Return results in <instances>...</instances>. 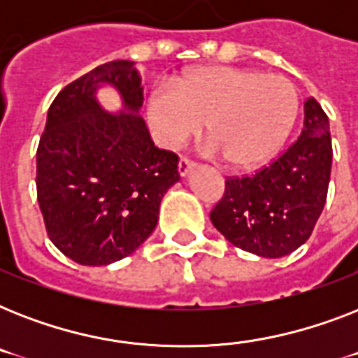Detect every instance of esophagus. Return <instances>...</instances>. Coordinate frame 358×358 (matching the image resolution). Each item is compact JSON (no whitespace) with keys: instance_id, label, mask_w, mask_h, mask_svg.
Returning <instances> with one entry per match:
<instances>
[{"instance_id":"esophagus-1","label":"esophagus","mask_w":358,"mask_h":358,"mask_svg":"<svg viewBox=\"0 0 358 358\" xmlns=\"http://www.w3.org/2000/svg\"><path fill=\"white\" fill-rule=\"evenodd\" d=\"M193 167H195V163L191 162V159H187V157H180V162H178L180 176H187Z\"/></svg>"}]
</instances>
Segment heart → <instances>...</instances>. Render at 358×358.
<instances>
[{
    "label": "heart",
    "instance_id": "heart-1",
    "mask_svg": "<svg viewBox=\"0 0 358 358\" xmlns=\"http://www.w3.org/2000/svg\"><path fill=\"white\" fill-rule=\"evenodd\" d=\"M297 111L288 78L234 66L191 70L174 87H154L146 106L159 145L178 148L206 122L210 150L241 169L260 165L284 145Z\"/></svg>",
    "mask_w": 358,
    "mask_h": 358
}]
</instances>
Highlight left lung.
Segmentation results:
<instances>
[{"instance_id":"8db88e82","label":"left lung","mask_w":358,"mask_h":358,"mask_svg":"<svg viewBox=\"0 0 358 358\" xmlns=\"http://www.w3.org/2000/svg\"><path fill=\"white\" fill-rule=\"evenodd\" d=\"M333 163L329 119L305 102L303 131L288 150L249 176L224 182L223 199L210 213L213 227L239 249L280 258L310 238L327 201Z\"/></svg>"}]
</instances>
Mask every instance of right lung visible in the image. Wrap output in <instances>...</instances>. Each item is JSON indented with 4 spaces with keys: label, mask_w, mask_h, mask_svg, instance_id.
Listing matches in <instances>:
<instances>
[{
    "label": "right lung",
    "mask_w": 358,
    "mask_h": 358,
    "mask_svg": "<svg viewBox=\"0 0 358 358\" xmlns=\"http://www.w3.org/2000/svg\"><path fill=\"white\" fill-rule=\"evenodd\" d=\"M123 98L108 114L96 91ZM134 61H111L59 92L36 150V199L52 243L81 266H108L154 232L159 204L180 180L178 156L150 139Z\"/></svg>",
    "instance_id": "add662e5"
}]
</instances>
